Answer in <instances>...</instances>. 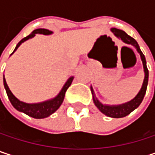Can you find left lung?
Returning a JSON list of instances; mask_svg holds the SVG:
<instances>
[{"instance_id": "1", "label": "left lung", "mask_w": 155, "mask_h": 155, "mask_svg": "<svg viewBox=\"0 0 155 155\" xmlns=\"http://www.w3.org/2000/svg\"><path fill=\"white\" fill-rule=\"evenodd\" d=\"M111 31L114 33V35L120 38L124 43L131 45L133 47L137 48V52L140 54L141 56V60L143 62V71H144V79H143V82L142 85V88L138 92V94L130 101L121 104V105H113V106H109V105H104L102 103H101L99 101V100L95 97L94 91L92 87H91V91L93 96V102L95 104V106L100 109L101 112H102L104 115L110 117H115V118H119V117H124L126 116H127L128 114H130L133 110H135L137 108H138L141 102L143 100V97L145 95L146 92V88H147V84H148V76H149V73H148V69L146 66V61H145V57L143 55V54L142 53L139 46L137 44V42L136 41V39H134L132 37L128 36L125 31L116 28H112Z\"/></svg>"}]
</instances>
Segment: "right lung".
<instances>
[{
	"label": "right lung",
	"mask_w": 155,
	"mask_h": 155,
	"mask_svg": "<svg viewBox=\"0 0 155 155\" xmlns=\"http://www.w3.org/2000/svg\"><path fill=\"white\" fill-rule=\"evenodd\" d=\"M53 32L46 29V28H38V29H35L30 35H28V37L24 38L23 39H21L18 45L16 46L14 51L12 52V54L15 52L16 50L18 49V47H19L23 42H25L26 40L29 39V38H32L35 37L36 34H43V35H51ZM74 80V76L70 77L67 81L64 83L63 89L61 90V91L58 93V95L56 97H54V99H51L49 101H43V102H39V103H32V104H29V103H25L23 101H20L19 100H18L15 96L12 94V92L11 91V90L9 89L8 85H7V82H6V80L3 76V84H4V88L6 90V92H7V95H8V98L12 103V105L14 107V108L20 111V112H23L25 114H27L28 116L29 117H32L34 118H45L49 117L51 114H53L54 112H55L59 107L61 106V104L63 103L64 101V95H65V92L67 91V89L69 88V86L72 84V81Z\"/></svg>",
	"instance_id": "right-lung-1"
}]
</instances>
